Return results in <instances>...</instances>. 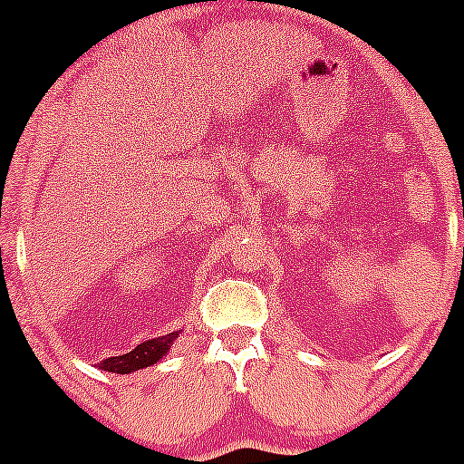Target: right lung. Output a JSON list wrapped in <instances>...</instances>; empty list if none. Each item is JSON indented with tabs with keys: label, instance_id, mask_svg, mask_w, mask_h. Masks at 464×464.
<instances>
[{
	"label": "right lung",
	"instance_id": "1",
	"mask_svg": "<svg viewBox=\"0 0 464 464\" xmlns=\"http://www.w3.org/2000/svg\"><path fill=\"white\" fill-rule=\"evenodd\" d=\"M177 334H179V332H170V334H166V336H157V339L143 341L141 345H137V348L130 350V353L121 354V357L105 359V362L98 363V368H102V371H107V372L128 375V372L141 371V368L152 366V363H157L159 359H161L163 354L170 350L172 341L177 339Z\"/></svg>",
	"mask_w": 464,
	"mask_h": 464
}]
</instances>
